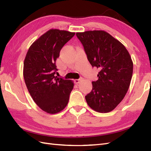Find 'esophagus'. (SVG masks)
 I'll return each instance as SVG.
<instances>
[{"instance_id": "34e87169", "label": "esophagus", "mask_w": 151, "mask_h": 151, "mask_svg": "<svg viewBox=\"0 0 151 151\" xmlns=\"http://www.w3.org/2000/svg\"><path fill=\"white\" fill-rule=\"evenodd\" d=\"M83 81V78H80V79H76L75 81H74V82H75V83L76 84H79L81 82Z\"/></svg>"}]
</instances>
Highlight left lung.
<instances>
[{"label":"left lung","instance_id":"1","mask_svg":"<svg viewBox=\"0 0 151 151\" xmlns=\"http://www.w3.org/2000/svg\"><path fill=\"white\" fill-rule=\"evenodd\" d=\"M91 65L99 68L98 80L86 96L90 108L99 113L113 110L124 98L133 74V62L124 45L102 30L76 33Z\"/></svg>","mask_w":151,"mask_h":151}]
</instances>
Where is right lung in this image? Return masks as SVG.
Masks as SVG:
<instances>
[{
	"mask_svg": "<svg viewBox=\"0 0 151 151\" xmlns=\"http://www.w3.org/2000/svg\"><path fill=\"white\" fill-rule=\"evenodd\" d=\"M75 33L51 29L32 44L24 62L23 76L36 104L50 114L59 113L68 104L74 88L71 80L58 77L57 58L62 48Z\"/></svg>",
	"mask_w": 151,
	"mask_h": 151,
	"instance_id": "obj_1",
	"label": "right lung"
}]
</instances>
